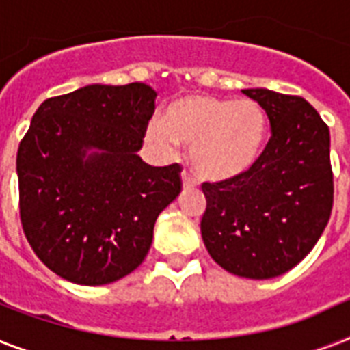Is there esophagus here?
Segmentation results:
<instances>
[{
  "instance_id": "1",
  "label": "esophagus",
  "mask_w": 350,
  "mask_h": 350,
  "mask_svg": "<svg viewBox=\"0 0 350 350\" xmlns=\"http://www.w3.org/2000/svg\"><path fill=\"white\" fill-rule=\"evenodd\" d=\"M181 181H183V187H187V189H191V187H196V180H194L192 176L187 174L185 170L181 172Z\"/></svg>"
}]
</instances>
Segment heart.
<instances>
[{"label":"heart","instance_id":"heart-1","mask_svg":"<svg viewBox=\"0 0 350 350\" xmlns=\"http://www.w3.org/2000/svg\"><path fill=\"white\" fill-rule=\"evenodd\" d=\"M148 139L165 152L176 143L191 147V163L207 180L245 174L260 158L267 137V114L254 100L183 96L167 107L163 123L152 121Z\"/></svg>","mask_w":350,"mask_h":350}]
</instances>
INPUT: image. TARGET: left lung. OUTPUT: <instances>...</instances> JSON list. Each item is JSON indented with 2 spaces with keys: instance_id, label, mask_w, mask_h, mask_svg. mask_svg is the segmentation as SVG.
Here are the masks:
<instances>
[{
  "instance_id": "1",
  "label": "left lung",
  "mask_w": 350,
  "mask_h": 350,
  "mask_svg": "<svg viewBox=\"0 0 350 350\" xmlns=\"http://www.w3.org/2000/svg\"><path fill=\"white\" fill-rule=\"evenodd\" d=\"M241 92L267 112L271 139L245 174L203 183L202 236L225 271L269 280L298 265L329 224L334 202L331 134L299 96Z\"/></svg>"
}]
</instances>
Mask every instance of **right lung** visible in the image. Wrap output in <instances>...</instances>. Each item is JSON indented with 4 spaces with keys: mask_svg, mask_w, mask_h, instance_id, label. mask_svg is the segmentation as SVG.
Masks as SVG:
<instances>
[{
    "mask_svg": "<svg viewBox=\"0 0 350 350\" xmlns=\"http://www.w3.org/2000/svg\"><path fill=\"white\" fill-rule=\"evenodd\" d=\"M154 100L145 83L87 85L32 116L16 159L19 218L57 276L105 285L145 260L159 213L181 192L180 165L137 156Z\"/></svg>",
    "mask_w": 350,
    "mask_h": 350,
    "instance_id": "1",
    "label": "right lung"
}]
</instances>
